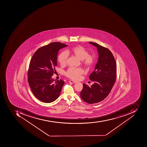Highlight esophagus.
Returning <instances> with one entry per match:
<instances>
[{
    "mask_svg": "<svg viewBox=\"0 0 147 147\" xmlns=\"http://www.w3.org/2000/svg\"><path fill=\"white\" fill-rule=\"evenodd\" d=\"M69 83H72V84H75V83H77V82L76 81H73V80H71L69 81Z\"/></svg>",
    "mask_w": 147,
    "mask_h": 147,
    "instance_id": "obj_1",
    "label": "esophagus"
}]
</instances>
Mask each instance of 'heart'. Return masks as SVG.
I'll return each instance as SVG.
<instances>
[{
    "label": "heart",
    "mask_w": 147,
    "mask_h": 147,
    "mask_svg": "<svg viewBox=\"0 0 147 147\" xmlns=\"http://www.w3.org/2000/svg\"><path fill=\"white\" fill-rule=\"evenodd\" d=\"M70 53L81 60L83 64L86 66L92 65L95 60L93 55L88 54V51L87 49L82 46L79 45L73 47L70 51H68L67 52H63L59 55V62L62 66L66 65L68 59V54ZM83 73L84 71L81 68L71 67L67 70L65 74L68 78L77 80L80 78V76Z\"/></svg>",
    "instance_id": "heart-1"
}]
</instances>
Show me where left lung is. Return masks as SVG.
<instances>
[{
  "instance_id": "left-lung-1",
  "label": "left lung",
  "mask_w": 147,
  "mask_h": 147,
  "mask_svg": "<svg viewBox=\"0 0 147 147\" xmlns=\"http://www.w3.org/2000/svg\"><path fill=\"white\" fill-rule=\"evenodd\" d=\"M88 43L97 47L98 61L95 70L89 76L94 84L89 87L83 84L80 97L88 103L94 104L103 100L111 92L116 81V63L108 49L96 43Z\"/></svg>"
}]
</instances>
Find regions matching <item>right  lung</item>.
I'll return each mask as SVG.
<instances>
[{
    "instance_id": "1",
    "label": "right lung",
    "mask_w": 147,
    "mask_h": 147,
    "mask_svg": "<svg viewBox=\"0 0 147 147\" xmlns=\"http://www.w3.org/2000/svg\"><path fill=\"white\" fill-rule=\"evenodd\" d=\"M67 45L59 42L51 43L39 48L30 62L28 81L34 95L40 101L51 103L59 96L64 82L52 78L57 65L59 50Z\"/></svg>"
}]
</instances>
